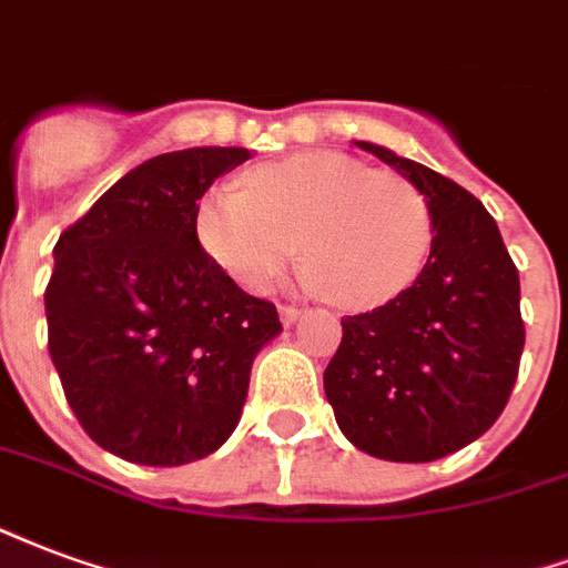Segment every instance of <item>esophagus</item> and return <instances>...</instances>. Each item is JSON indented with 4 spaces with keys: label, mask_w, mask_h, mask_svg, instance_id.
Listing matches in <instances>:
<instances>
[{
    "label": "esophagus",
    "mask_w": 568,
    "mask_h": 568,
    "mask_svg": "<svg viewBox=\"0 0 568 568\" xmlns=\"http://www.w3.org/2000/svg\"><path fill=\"white\" fill-rule=\"evenodd\" d=\"M278 314H281V324L293 326L302 317V308H296V305H281Z\"/></svg>",
    "instance_id": "1"
}]
</instances>
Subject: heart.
Listing matches in <instances>:
<instances>
[{
  "mask_svg": "<svg viewBox=\"0 0 568 568\" xmlns=\"http://www.w3.org/2000/svg\"><path fill=\"white\" fill-rule=\"evenodd\" d=\"M196 239L217 266L263 293L300 256L308 284L347 308H378L412 287L433 251V211L396 172L347 153L305 151L199 199Z\"/></svg>",
  "mask_w": 568,
  "mask_h": 568,
  "instance_id": "obj_1",
  "label": "heart"
}]
</instances>
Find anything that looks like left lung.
<instances>
[{
	"instance_id": "left-lung-1",
	"label": "left lung",
	"mask_w": 568,
	"mask_h": 568,
	"mask_svg": "<svg viewBox=\"0 0 568 568\" xmlns=\"http://www.w3.org/2000/svg\"><path fill=\"white\" fill-rule=\"evenodd\" d=\"M357 144L424 193L433 251L396 300L342 317L324 390L354 448L429 463L466 448L503 415L527 338L520 278L469 190L381 144Z\"/></svg>"
}]
</instances>
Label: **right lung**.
Instances as JSON below:
<instances>
[{
    "label": "right lung",
    "instance_id": "obj_1",
    "mask_svg": "<svg viewBox=\"0 0 568 568\" xmlns=\"http://www.w3.org/2000/svg\"><path fill=\"white\" fill-rule=\"evenodd\" d=\"M247 148L135 165L53 247L48 351L78 424L139 466H184L233 436L254 357L281 333L196 239V205Z\"/></svg>",
    "mask_w": 568,
    "mask_h": 568
}]
</instances>
